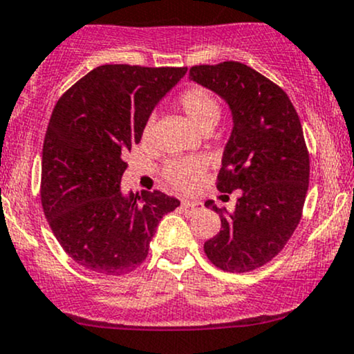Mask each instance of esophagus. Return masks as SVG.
Here are the masks:
<instances>
[{
	"mask_svg": "<svg viewBox=\"0 0 354 354\" xmlns=\"http://www.w3.org/2000/svg\"><path fill=\"white\" fill-rule=\"evenodd\" d=\"M201 209H202V204H198V202H182L180 204L182 214L187 217H192L194 214L198 212Z\"/></svg>",
	"mask_w": 354,
	"mask_h": 354,
	"instance_id": "esophagus-1",
	"label": "esophagus"
}]
</instances>
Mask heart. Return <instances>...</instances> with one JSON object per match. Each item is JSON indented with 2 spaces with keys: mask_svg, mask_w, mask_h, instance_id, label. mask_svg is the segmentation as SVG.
<instances>
[{
  "mask_svg": "<svg viewBox=\"0 0 354 354\" xmlns=\"http://www.w3.org/2000/svg\"><path fill=\"white\" fill-rule=\"evenodd\" d=\"M178 106L182 112L187 115V118L192 122L202 132H209L214 129V125L219 122L221 118V103L205 90L204 86H189L178 95L177 98ZM150 129H152V122H147L144 127V140H149ZM205 164L201 158H185V160L169 162L162 170L164 180L174 190L182 194L194 192L201 184L202 176H204Z\"/></svg>",
  "mask_w": 354,
  "mask_h": 354,
  "instance_id": "obj_1",
  "label": "heart"
}]
</instances>
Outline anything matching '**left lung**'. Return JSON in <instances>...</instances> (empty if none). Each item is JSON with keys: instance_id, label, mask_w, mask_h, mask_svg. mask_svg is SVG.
I'll use <instances>...</instances> for the list:
<instances>
[{"instance_id": "8db88e82", "label": "left lung", "mask_w": 354, "mask_h": 354, "mask_svg": "<svg viewBox=\"0 0 354 354\" xmlns=\"http://www.w3.org/2000/svg\"><path fill=\"white\" fill-rule=\"evenodd\" d=\"M189 77L232 112L217 189L241 192L234 214L205 202L221 216V230L204 252L222 271H254L283 251L303 216L309 185L303 127L286 91L244 63L196 65Z\"/></svg>"}]
</instances>
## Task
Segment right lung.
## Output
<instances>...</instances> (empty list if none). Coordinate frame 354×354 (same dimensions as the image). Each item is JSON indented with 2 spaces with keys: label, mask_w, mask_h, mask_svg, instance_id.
<instances>
[{
  "label": "right lung",
  "mask_w": 354,
  "mask_h": 354,
  "mask_svg": "<svg viewBox=\"0 0 354 354\" xmlns=\"http://www.w3.org/2000/svg\"><path fill=\"white\" fill-rule=\"evenodd\" d=\"M174 66L102 65L59 97L41 157L43 212L71 259L106 276L145 261L158 222L180 205L160 190L124 196V153L157 102L185 75Z\"/></svg>",
  "instance_id": "add662e5"
}]
</instances>
